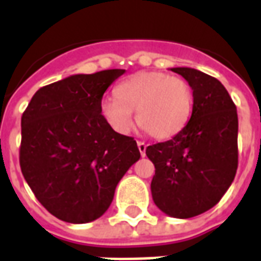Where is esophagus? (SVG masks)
Here are the masks:
<instances>
[{
	"mask_svg": "<svg viewBox=\"0 0 261 261\" xmlns=\"http://www.w3.org/2000/svg\"><path fill=\"white\" fill-rule=\"evenodd\" d=\"M137 145H138V149H140V153H141V156H145V151H147V144L142 141L137 142Z\"/></svg>",
	"mask_w": 261,
	"mask_h": 261,
	"instance_id": "esophagus-1",
	"label": "esophagus"
}]
</instances>
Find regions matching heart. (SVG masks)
I'll use <instances>...</instances> for the list:
<instances>
[{
	"label": "heart",
	"mask_w": 261,
	"mask_h": 261,
	"mask_svg": "<svg viewBox=\"0 0 261 261\" xmlns=\"http://www.w3.org/2000/svg\"><path fill=\"white\" fill-rule=\"evenodd\" d=\"M102 119L119 134L137 120L156 140H169L186 128L193 113V91L186 81L161 71H141L114 88L99 105Z\"/></svg>",
	"instance_id": "obj_1"
}]
</instances>
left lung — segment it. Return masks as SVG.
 <instances>
[{
    "instance_id": "left-lung-1",
    "label": "left lung",
    "mask_w": 261,
    "mask_h": 261,
    "mask_svg": "<svg viewBox=\"0 0 261 261\" xmlns=\"http://www.w3.org/2000/svg\"><path fill=\"white\" fill-rule=\"evenodd\" d=\"M193 89L189 124L172 140L147 147L155 165L153 202L173 218H192L213 208L235 179L238 113L217 78L194 68H170Z\"/></svg>"
}]
</instances>
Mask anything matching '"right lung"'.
Wrapping results in <instances>:
<instances>
[{
    "mask_svg": "<svg viewBox=\"0 0 261 261\" xmlns=\"http://www.w3.org/2000/svg\"><path fill=\"white\" fill-rule=\"evenodd\" d=\"M124 72L76 74L43 86L22 114L20 170L40 204L61 221L102 217L141 156L136 140L110 128L99 112L103 93Z\"/></svg>",
    "mask_w": 261,
    "mask_h": 261,
    "instance_id": "obj_1",
    "label": "right lung"
}]
</instances>
